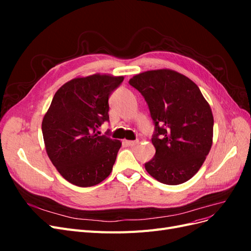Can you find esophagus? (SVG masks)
<instances>
[{"label": "esophagus", "mask_w": 251, "mask_h": 251, "mask_svg": "<svg viewBox=\"0 0 251 251\" xmlns=\"http://www.w3.org/2000/svg\"><path fill=\"white\" fill-rule=\"evenodd\" d=\"M126 144L128 147H135L137 144V141H131V140H126Z\"/></svg>", "instance_id": "34e87169"}]
</instances>
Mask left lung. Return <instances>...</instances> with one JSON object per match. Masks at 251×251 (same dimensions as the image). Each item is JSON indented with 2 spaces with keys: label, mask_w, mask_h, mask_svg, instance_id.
<instances>
[{
  "label": "left lung",
  "mask_w": 251,
  "mask_h": 251,
  "mask_svg": "<svg viewBox=\"0 0 251 251\" xmlns=\"http://www.w3.org/2000/svg\"><path fill=\"white\" fill-rule=\"evenodd\" d=\"M128 83L146 100L154 124L155 156L147 172L168 185L184 183L199 171L212 143L214 117L194 81L176 71L153 70Z\"/></svg>",
  "instance_id": "1"
}]
</instances>
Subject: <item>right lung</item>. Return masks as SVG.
Listing matches in <instances>:
<instances>
[{
  "label": "right lung",
  "instance_id": "obj_1",
  "mask_svg": "<svg viewBox=\"0 0 251 251\" xmlns=\"http://www.w3.org/2000/svg\"><path fill=\"white\" fill-rule=\"evenodd\" d=\"M123 81V76L100 74L74 78L57 90L44 116L47 154L74 185H96L112 172L121 142L112 139L109 131L101 136L97 131L110 121L109 97Z\"/></svg>",
  "mask_w": 251,
  "mask_h": 251
}]
</instances>
